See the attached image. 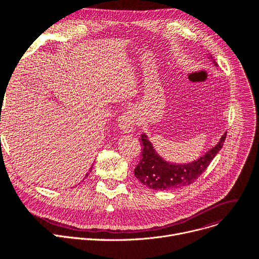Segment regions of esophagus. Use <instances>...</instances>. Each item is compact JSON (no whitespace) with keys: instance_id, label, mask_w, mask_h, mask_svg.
Wrapping results in <instances>:
<instances>
[{"instance_id":"1","label":"esophagus","mask_w":259,"mask_h":259,"mask_svg":"<svg viewBox=\"0 0 259 259\" xmlns=\"http://www.w3.org/2000/svg\"><path fill=\"white\" fill-rule=\"evenodd\" d=\"M137 114L134 110H128L127 112L122 113L118 118V127L126 133H129L133 130L135 122H137Z\"/></svg>"}]
</instances>
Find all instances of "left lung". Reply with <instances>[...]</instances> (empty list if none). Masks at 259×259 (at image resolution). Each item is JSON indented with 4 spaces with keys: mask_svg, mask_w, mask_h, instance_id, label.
<instances>
[{
    "mask_svg": "<svg viewBox=\"0 0 259 259\" xmlns=\"http://www.w3.org/2000/svg\"><path fill=\"white\" fill-rule=\"evenodd\" d=\"M205 56L217 67L211 54H205ZM226 137L227 132L222 135L219 143L197 159L186 164H176V162L174 164L162 158L155 150L148 135L143 133L140 141L144 148L142 159L134 169L135 178L146 187L152 190H161V191L191 185L207 169L212 159L220 152Z\"/></svg>",
    "mask_w": 259,
    "mask_h": 259,
    "instance_id": "left-lung-1",
    "label": "left lung"
}]
</instances>
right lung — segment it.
Returning <instances> with one entry per match:
<instances>
[{
	"label": "right lung",
	"instance_id": "add662e5",
	"mask_svg": "<svg viewBox=\"0 0 259 259\" xmlns=\"http://www.w3.org/2000/svg\"><path fill=\"white\" fill-rule=\"evenodd\" d=\"M91 169H92V167L90 168V171H91ZM87 176H88V174H86V176H85V178H87Z\"/></svg>",
	"mask_w": 259,
	"mask_h": 259
}]
</instances>
